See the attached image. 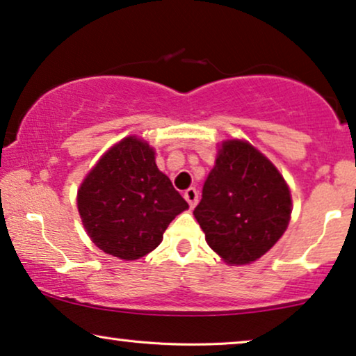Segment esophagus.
<instances>
[{"mask_svg": "<svg viewBox=\"0 0 356 356\" xmlns=\"http://www.w3.org/2000/svg\"><path fill=\"white\" fill-rule=\"evenodd\" d=\"M184 198H186V200H187L188 207L193 208V207L197 205V202H198V193H197L195 188L191 187V188H187L186 192H184Z\"/></svg>", "mask_w": 356, "mask_h": 356, "instance_id": "obj_1", "label": "esophagus"}]
</instances>
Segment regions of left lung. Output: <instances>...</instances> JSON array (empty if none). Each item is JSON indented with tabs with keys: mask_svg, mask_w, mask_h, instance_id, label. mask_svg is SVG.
I'll return each mask as SVG.
<instances>
[{
	"mask_svg": "<svg viewBox=\"0 0 356 356\" xmlns=\"http://www.w3.org/2000/svg\"><path fill=\"white\" fill-rule=\"evenodd\" d=\"M291 211L290 187L262 151L239 138L218 145L193 216L222 262L259 260L285 234Z\"/></svg>",
	"mask_w": 356,
	"mask_h": 356,
	"instance_id": "8db88e82",
	"label": "left lung"
}]
</instances>
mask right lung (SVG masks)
<instances>
[{"label": "right lung", "instance_id": "add662e5", "mask_svg": "<svg viewBox=\"0 0 356 356\" xmlns=\"http://www.w3.org/2000/svg\"><path fill=\"white\" fill-rule=\"evenodd\" d=\"M76 205L99 249L122 260H136L154 250L169 222L188 210L156 165L148 141L129 135L104 153L83 179Z\"/></svg>", "mask_w": 356, "mask_h": 356}]
</instances>
